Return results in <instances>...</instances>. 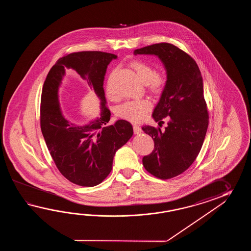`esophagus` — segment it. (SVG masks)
I'll list each match as a JSON object with an SVG mask.
<instances>
[{"mask_svg": "<svg viewBox=\"0 0 251 251\" xmlns=\"http://www.w3.org/2000/svg\"><path fill=\"white\" fill-rule=\"evenodd\" d=\"M133 133H135V134H139V133H141L143 132L142 128L140 127L139 126H137V125H133Z\"/></svg>", "mask_w": 251, "mask_h": 251, "instance_id": "obj_1", "label": "esophagus"}]
</instances>
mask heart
<instances>
[{
  "label": "heart",
  "instance_id": "obj_1",
  "mask_svg": "<svg viewBox=\"0 0 251 251\" xmlns=\"http://www.w3.org/2000/svg\"><path fill=\"white\" fill-rule=\"evenodd\" d=\"M132 67L136 72L139 79L142 82L147 85L148 90L155 96H160L165 90L167 80L164 76L156 74V70L149 64L143 62H134ZM107 97L115 100H117V95L113 91L110 82L108 81L107 85ZM152 107L151 102L144 100H135L124 102L117 107V115L120 118L126 119L133 123H140L146 117V114L149 112Z\"/></svg>",
  "mask_w": 251,
  "mask_h": 251
}]
</instances>
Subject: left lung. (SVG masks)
<instances>
[{"instance_id": "8db88e82", "label": "left lung", "mask_w": 251, "mask_h": 251, "mask_svg": "<svg viewBox=\"0 0 251 251\" xmlns=\"http://www.w3.org/2000/svg\"><path fill=\"white\" fill-rule=\"evenodd\" d=\"M136 54H153L164 64L167 84L156 105L155 122L169 120L164 131L143 127L154 141V149L144 156L145 170L160 179H169L187 171L202 148L208 127V111L203 98V78L196 61L169 43L134 50Z\"/></svg>"}]
</instances>
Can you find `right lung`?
<instances>
[{
	"instance_id": "obj_1",
	"label": "right lung",
	"mask_w": 251,
	"mask_h": 251,
	"mask_svg": "<svg viewBox=\"0 0 251 251\" xmlns=\"http://www.w3.org/2000/svg\"><path fill=\"white\" fill-rule=\"evenodd\" d=\"M117 58L114 53L98 51L69 53L58 59L43 86L40 126L48 151L62 175L81 187L100 184L112 170L116 151L133 135L132 125L123 119L106 126L111 113L106 107L103 84L107 65ZM66 68L87 80L101 100V117L89 124H71L61 113L58 90Z\"/></svg>"
}]
</instances>
